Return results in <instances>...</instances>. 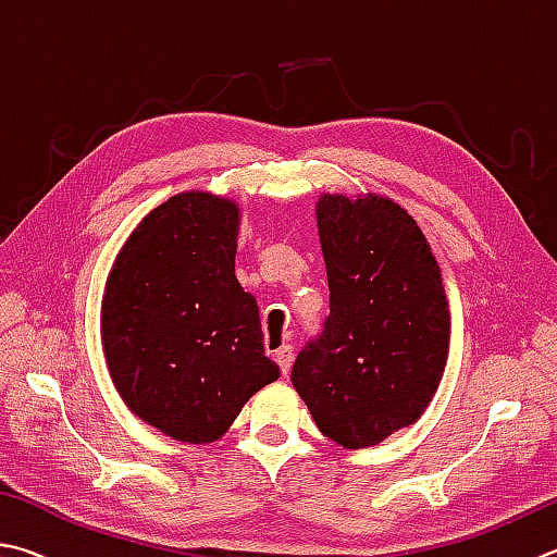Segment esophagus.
<instances>
[{"mask_svg": "<svg viewBox=\"0 0 557 557\" xmlns=\"http://www.w3.org/2000/svg\"><path fill=\"white\" fill-rule=\"evenodd\" d=\"M276 362L281 367V372L288 374L290 372V364H294V347L290 345H284L276 349Z\"/></svg>", "mask_w": 557, "mask_h": 557, "instance_id": "esophagus-1", "label": "esophagus"}]
</instances>
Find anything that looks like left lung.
<instances>
[{
  "mask_svg": "<svg viewBox=\"0 0 557 557\" xmlns=\"http://www.w3.org/2000/svg\"><path fill=\"white\" fill-rule=\"evenodd\" d=\"M318 230L330 315L290 382L320 433L372 447L416 423L441 384L450 345L441 267L411 214L376 195H323Z\"/></svg>",
  "mask_w": 557,
  "mask_h": 557,
  "instance_id": "obj_1",
  "label": "left lung"
}]
</instances>
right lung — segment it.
<instances>
[{
	"label": "right lung",
	"mask_w": 557,
	"mask_h": 557,
	"mask_svg": "<svg viewBox=\"0 0 557 557\" xmlns=\"http://www.w3.org/2000/svg\"><path fill=\"white\" fill-rule=\"evenodd\" d=\"M237 205L173 195L141 220L114 261L102 345L124 404L181 443H212L278 379L259 308L234 276Z\"/></svg>",
	"instance_id": "obj_1"
}]
</instances>
